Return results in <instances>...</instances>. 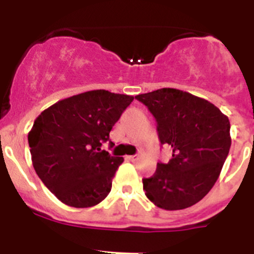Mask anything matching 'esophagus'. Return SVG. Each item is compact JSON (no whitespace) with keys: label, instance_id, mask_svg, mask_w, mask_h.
I'll return each mask as SVG.
<instances>
[{"label":"esophagus","instance_id":"34e87169","mask_svg":"<svg viewBox=\"0 0 254 254\" xmlns=\"http://www.w3.org/2000/svg\"><path fill=\"white\" fill-rule=\"evenodd\" d=\"M127 158H129V160H131V162H138V160L140 159V156H139L138 154H136V155H130L127 156Z\"/></svg>","mask_w":254,"mask_h":254}]
</instances>
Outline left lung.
<instances>
[{"instance_id":"1","label":"left lung","mask_w":254,"mask_h":254,"mask_svg":"<svg viewBox=\"0 0 254 254\" xmlns=\"http://www.w3.org/2000/svg\"><path fill=\"white\" fill-rule=\"evenodd\" d=\"M135 99L155 118L160 144L173 149L172 159L158 163L153 177L143 179L145 195L162 209L191 207L213 188L228 156V118L208 100L178 89Z\"/></svg>"}]
</instances>
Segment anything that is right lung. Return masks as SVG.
Returning <instances> with one entry per match:
<instances>
[{
  "label": "right lung",
  "instance_id": "right-lung-1",
  "mask_svg": "<svg viewBox=\"0 0 254 254\" xmlns=\"http://www.w3.org/2000/svg\"><path fill=\"white\" fill-rule=\"evenodd\" d=\"M132 100L129 95L92 90L58 101L37 116L28 132L32 165L59 200L89 208L108 196L124 159L101 145Z\"/></svg>",
  "mask_w": 254,
  "mask_h": 254
}]
</instances>
